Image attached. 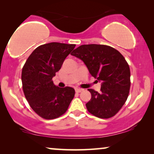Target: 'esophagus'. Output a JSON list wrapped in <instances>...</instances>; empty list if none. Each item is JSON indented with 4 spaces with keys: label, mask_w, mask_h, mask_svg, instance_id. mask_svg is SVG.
Returning <instances> with one entry per match:
<instances>
[{
    "label": "esophagus",
    "mask_w": 154,
    "mask_h": 154,
    "mask_svg": "<svg viewBox=\"0 0 154 154\" xmlns=\"http://www.w3.org/2000/svg\"><path fill=\"white\" fill-rule=\"evenodd\" d=\"M75 92H77V93H79V92L83 91V89H81V88H75Z\"/></svg>",
    "instance_id": "esophagus-1"
}]
</instances>
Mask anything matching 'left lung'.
I'll list each match as a JSON object with an SVG mask.
<instances>
[{"instance_id":"obj_1","label":"left lung","mask_w":154,"mask_h":154,"mask_svg":"<svg viewBox=\"0 0 154 154\" xmlns=\"http://www.w3.org/2000/svg\"><path fill=\"white\" fill-rule=\"evenodd\" d=\"M81 60L96 81L102 83L101 92L92 89L86 104L88 111L100 119H109L119 112L127 100L130 88V71L124 57L110 46L82 45L71 53Z\"/></svg>"}]
</instances>
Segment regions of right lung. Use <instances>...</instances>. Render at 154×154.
<instances>
[{"instance_id": "add662e5", "label": "right lung", "mask_w": 154, "mask_h": 154, "mask_svg": "<svg viewBox=\"0 0 154 154\" xmlns=\"http://www.w3.org/2000/svg\"><path fill=\"white\" fill-rule=\"evenodd\" d=\"M75 46L56 42L40 45L23 66L22 82L25 97L31 109L43 119H54L64 114L73 99V88H59L52 79Z\"/></svg>"}]
</instances>
